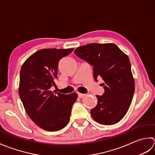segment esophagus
<instances>
[{"instance_id": "34e87169", "label": "esophagus", "mask_w": 155, "mask_h": 155, "mask_svg": "<svg viewBox=\"0 0 155 155\" xmlns=\"http://www.w3.org/2000/svg\"><path fill=\"white\" fill-rule=\"evenodd\" d=\"M78 97H82L85 96V94H81V93H78Z\"/></svg>"}]
</instances>
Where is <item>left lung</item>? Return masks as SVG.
Wrapping results in <instances>:
<instances>
[{"mask_svg": "<svg viewBox=\"0 0 155 155\" xmlns=\"http://www.w3.org/2000/svg\"><path fill=\"white\" fill-rule=\"evenodd\" d=\"M74 53L92 66L96 81L99 77L104 80V93L96 96L91 117L104 125L118 123L128 112L134 93L128 57L114 43H90L78 47Z\"/></svg>", "mask_w": 155, "mask_h": 155, "instance_id": "left-lung-1", "label": "left lung"}]
</instances>
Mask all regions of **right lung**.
I'll return each mask as SVG.
<instances>
[{"instance_id": "1", "label": "right lung", "mask_w": 155, "mask_h": 155, "mask_svg": "<svg viewBox=\"0 0 155 155\" xmlns=\"http://www.w3.org/2000/svg\"><path fill=\"white\" fill-rule=\"evenodd\" d=\"M74 49H44L31 55L20 71V98L30 118L47 131H58L69 122L71 108L78 98L76 93L53 92L57 86L59 61Z\"/></svg>"}]
</instances>
